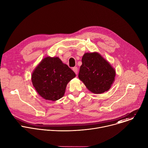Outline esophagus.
Returning <instances> with one entry per match:
<instances>
[{"mask_svg": "<svg viewBox=\"0 0 148 148\" xmlns=\"http://www.w3.org/2000/svg\"><path fill=\"white\" fill-rule=\"evenodd\" d=\"M73 70L74 71V72L76 74H78V69H77V67H74V68H73Z\"/></svg>", "mask_w": 148, "mask_h": 148, "instance_id": "obj_1", "label": "esophagus"}]
</instances>
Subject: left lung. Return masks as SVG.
Listing matches in <instances>:
<instances>
[{"label": "left lung", "instance_id": "8db88e82", "mask_svg": "<svg viewBox=\"0 0 148 148\" xmlns=\"http://www.w3.org/2000/svg\"><path fill=\"white\" fill-rule=\"evenodd\" d=\"M115 75V70L98 53H86L82 56L78 78L91 92L98 94L108 91Z\"/></svg>", "mask_w": 148, "mask_h": 148}]
</instances>
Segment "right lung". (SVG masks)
I'll return each instance as SVG.
<instances>
[{"label": "right lung", "mask_w": 148, "mask_h": 148, "mask_svg": "<svg viewBox=\"0 0 148 148\" xmlns=\"http://www.w3.org/2000/svg\"><path fill=\"white\" fill-rule=\"evenodd\" d=\"M75 74L58 57L42 60L32 74L33 86L44 99L57 101L64 95L67 84Z\"/></svg>", "instance_id": "add662e5"}]
</instances>
